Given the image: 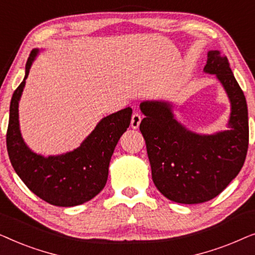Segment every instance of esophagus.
Returning a JSON list of instances; mask_svg holds the SVG:
<instances>
[{
	"instance_id": "obj_1",
	"label": "esophagus",
	"mask_w": 255,
	"mask_h": 255,
	"mask_svg": "<svg viewBox=\"0 0 255 255\" xmlns=\"http://www.w3.org/2000/svg\"><path fill=\"white\" fill-rule=\"evenodd\" d=\"M140 122H141V116L137 113H134L133 115H132L131 117V128H138L139 125H140Z\"/></svg>"
}]
</instances>
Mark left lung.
<instances>
[{"label": "left lung", "mask_w": 255, "mask_h": 255, "mask_svg": "<svg viewBox=\"0 0 255 255\" xmlns=\"http://www.w3.org/2000/svg\"><path fill=\"white\" fill-rule=\"evenodd\" d=\"M203 72L215 75L230 102L226 130L197 133L177 120L175 104L148 100L139 104L145 118L146 141L155 187L168 200L182 204L210 201L238 175L249 148V111L245 95L221 51L208 52Z\"/></svg>", "instance_id": "1"}]
</instances>
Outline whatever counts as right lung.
Here are the masks:
<instances>
[{"label": "right lung", "mask_w": 255, "mask_h": 255, "mask_svg": "<svg viewBox=\"0 0 255 255\" xmlns=\"http://www.w3.org/2000/svg\"><path fill=\"white\" fill-rule=\"evenodd\" d=\"M40 51L34 48L31 52L25 76L10 102L6 148L17 175L34 195L57 207H75L92 200L106 186L111 156L130 125L132 109L128 107L103 117L79 147L72 151L57 155L32 151L22 137L18 107L25 80Z\"/></svg>", "instance_id": "obj_1"}]
</instances>
